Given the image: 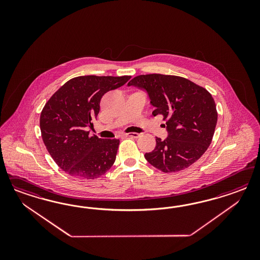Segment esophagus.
I'll list each match as a JSON object with an SVG mask.
<instances>
[{"mask_svg": "<svg viewBox=\"0 0 260 260\" xmlns=\"http://www.w3.org/2000/svg\"><path fill=\"white\" fill-rule=\"evenodd\" d=\"M126 136L128 137H133V138H138L139 137V134H136V133H131V134H126Z\"/></svg>", "mask_w": 260, "mask_h": 260, "instance_id": "34e87169", "label": "esophagus"}]
</instances>
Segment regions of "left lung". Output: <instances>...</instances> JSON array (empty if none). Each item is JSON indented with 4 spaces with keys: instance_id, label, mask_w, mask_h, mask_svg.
<instances>
[{
    "instance_id": "obj_1",
    "label": "left lung",
    "mask_w": 260,
    "mask_h": 260,
    "mask_svg": "<svg viewBox=\"0 0 260 260\" xmlns=\"http://www.w3.org/2000/svg\"><path fill=\"white\" fill-rule=\"evenodd\" d=\"M127 86L145 89L154 107L152 115L161 114L166 121L168 137H156L154 150L145 154L150 165L175 173L203 155L217 123L215 103L206 88L180 76L159 73L136 76Z\"/></svg>"
}]
</instances>
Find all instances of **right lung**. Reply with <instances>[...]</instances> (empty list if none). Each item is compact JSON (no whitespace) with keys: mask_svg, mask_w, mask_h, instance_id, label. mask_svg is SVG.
<instances>
[{"mask_svg":"<svg viewBox=\"0 0 260 260\" xmlns=\"http://www.w3.org/2000/svg\"><path fill=\"white\" fill-rule=\"evenodd\" d=\"M131 76H78L63 84L46 103L40 116L44 144L64 173L96 179L113 165L119 139L89 136L87 126L100 110L106 92L122 87Z\"/></svg>","mask_w":260,"mask_h":260,"instance_id":"obj_1","label":"right lung"}]
</instances>
